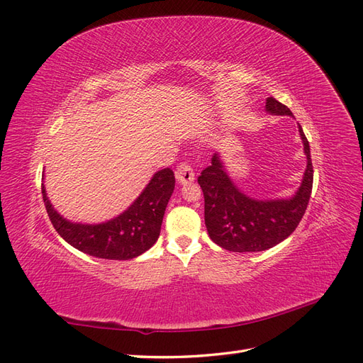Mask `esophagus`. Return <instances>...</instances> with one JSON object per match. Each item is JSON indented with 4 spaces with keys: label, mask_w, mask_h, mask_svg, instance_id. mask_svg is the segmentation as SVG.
<instances>
[{
    "label": "esophagus",
    "mask_w": 363,
    "mask_h": 363,
    "mask_svg": "<svg viewBox=\"0 0 363 363\" xmlns=\"http://www.w3.org/2000/svg\"><path fill=\"white\" fill-rule=\"evenodd\" d=\"M175 179H177V182L182 184L194 182L195 172L188 162H183L179 164L177 169H175Z\"/></svg>",
    "instance_id": "esophagus-1"
}]
</instances>
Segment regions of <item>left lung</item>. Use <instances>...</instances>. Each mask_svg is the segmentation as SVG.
<instances>
[{
    "instance_id": "1",
    "label": "left lung",
    "mask_w": 363,
    "mask_h": 363,
    "mask_svg": "<svg viewBox=\"0 0 363 363\" xmlns=\"http://www.w3.org/2000/svg\"><path fill=\"white\" fill-rule=\"evenodd\" d=\"M267 111L274 115H289V108L269 96ZM307 168L300 189L291 200L260 201L240 192L228 179L218 155L203 169L199 184L204 194V223L216 245L233 252L265 251L292 235L298 227L311 200L313 167L309 140L300 125Z\"/></svg>"
}]
</instances>
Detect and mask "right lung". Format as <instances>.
Masks as SVG:
<instances>
[{
	"label": "right lung",
	"mask_w": 363,
	"mask_h": 363,
	"mask_svg": "<svg viewBox=\"0 0 363 363\" xmlns=\"http://www.w3.org/2000/svg\"><path fill=\"white\" fill-rule=\"evenodd\" d=\"M174 186L172 169L164 168L159 171L124 213L112 221L96 225L72 224L63 219L48 201L43 184L42 196L52 227L69 245L94 257L128 260L138 257L156 244Z\"/></svg>",
	"instance_id": "1"
}]
</instances>
